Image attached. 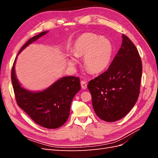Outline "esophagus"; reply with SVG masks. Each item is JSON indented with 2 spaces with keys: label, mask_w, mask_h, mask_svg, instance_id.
<instances>
[{
  "label": "esophagus",
  "mask_w": 158,
  "mask_h": 158,
  "mask_svg": "<svg viewBox=\"0 0 158 158\" xmlns=\"http://www.w3.org/2000/svg\"><path fill=\"white\" fill-rule=\"evenodd\" d=\"M81 87L83 89H85L87 88V83L85 81H81Z\"/></svg>",
  "instance_id": "obj_1"
}]
</instances>
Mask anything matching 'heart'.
Masks as SVG:
<instances>
[{
	"instance_id": "obj_1",
	"label": "heart",
	"mask_w": 158,
	"mask_h": 158,
	"mask_svg": "<svg viewBox=\"0 0 158 158\" xmlns=\"http://www.w3.org/2000/svg\"><path fill=\"white\" fill-rule=\"evenodd\" d=\"M74 55H70L69 63L74 66L78 63L76 57L84 56L85 67L94 74L106 70L111 62L113 48L107 38L99 37L92 33H85L76 40L73 46Z\"/></svg>"
}]
</instances>
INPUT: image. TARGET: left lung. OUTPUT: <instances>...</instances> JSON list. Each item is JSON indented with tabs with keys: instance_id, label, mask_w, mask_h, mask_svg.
<instances>
[{
	"instance_id": "left-lung-1",
	"label": "left lung",
	"mask_w": 158,
	"mask_h": 158,
	"mask_svg": "<svg viewBox=\"0 0 158 158\" xmlns=\"http://www.w3.org/2000/svg\"><path fill=\"white\" fill-rule=\"evenodd\" d=\"M122 38L121 48L108 69L88 84L95 114L107 122L125 117L135 106L140 94V56L130 39L124 34Z\"/></svg>"
}]
</instances>
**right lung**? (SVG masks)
I'll return each instance as SVG.
<instances>
[{"label": "right lung", "mask_w": 158, "mask_h": 158, "mask_svg": "<svg viewBox=\"0 0 158 158\" xmlns=\"http://www.w3.org/2000/svg\"><path fill=\"white\" fill-rule=\"evenodd\" d=\"M47 33L48 31H43L31 37L23 45L17 56L26 47ZM17 56L12 66L11 79L18 106L43 127L53 129L63 125L69 117L73 99L81 88L80 79L75 76H64L45 89L29 90L22 86L16 77Z\"/></svg>", "instance_id": "1"}]
</instances>
